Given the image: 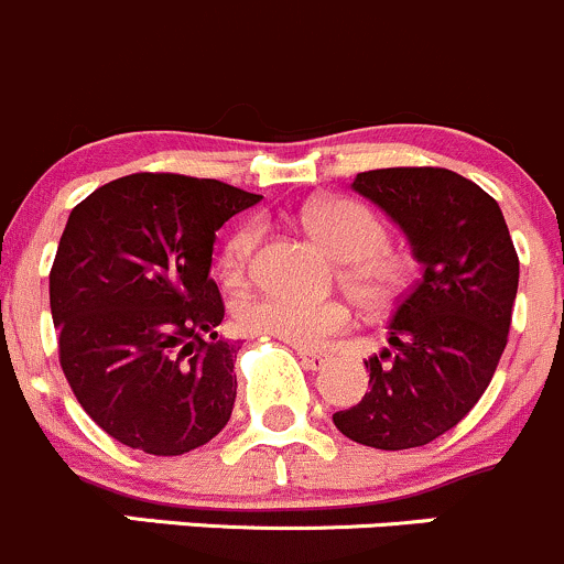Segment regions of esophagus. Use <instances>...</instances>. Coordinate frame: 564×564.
Here are the masks:
<instances>
[{
    "label": "esophagus",
    "instance_id": "1",
    "mask_svg": "<svg viewBox=\"0 0 564 564\" xmlns=\"http://www.w3.org/2000/svg\"><path fill=\"white\" fill-rule=\"evenodd\" d=\"M299 358H301V364H304L306 369H323V367H328L330 364V352H325V350H299Z\"/></svg>",
    "mask_w": 564,
    "mask_h": 564
}]
</instances>
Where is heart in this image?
I'll return each instance as SVG.
<instances>
[{
    "label": "heart",
    "instance_id": "b5f03b06",
    "mask_svg": "<svg viewBox=\"0 0 564 564\" xmlns=\"http://www.w3.org/2000/svg\"><path fill=\"white\" fill-rule=\"evenodd\" d=\"M301 223L339 263V282L352 299L371 312L391 310L410 284L408 254L388 243V228L361 200L315 197L301 208ZM263 225L241 223L225 241L219 269L230 284L249 274ZM239 323L247 334L274 336L288 345L312 350L325 339L350 328L352 315L345 301H299L290 295H258L239 306Z\"/></svg>",
    "mask_w": 564,
    "mask_h": 564
}]
</instances>
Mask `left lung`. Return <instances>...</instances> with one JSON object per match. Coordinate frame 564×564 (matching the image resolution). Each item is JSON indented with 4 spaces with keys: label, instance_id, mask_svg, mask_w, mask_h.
I'll return each mask as SVG.
<instances>
[{
    "label": "left lung",
    "instance_id": "8db88e82",
    "mask_svg": "<svg viewBox=\"0 0 564 564\" xmlns=\"http://www.w3.org/2000/svg\"><path fill=\"white\" fill-rule=\"evenodd\" d=\"M352 189L408 234L423 276L399 299L369 393L334 423L380 451L426 445L478 404L508 345L519 254L489 193L448 167H380Z\"/></svg>",
    "mask_w": 564,
    "mask_h": 564
}]
</instances>
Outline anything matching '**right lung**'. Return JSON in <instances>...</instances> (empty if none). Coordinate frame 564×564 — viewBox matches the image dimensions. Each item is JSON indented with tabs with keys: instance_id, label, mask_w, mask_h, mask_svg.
Returning <instances> with one entry per match:
<instances>
[{
	"instance_id": "add662e5",
	"label": "right lung",
	"mask_w": 564,
	"mask_h": 564,
	"mask_svg": "<svg viewBox=\"0 0 564 564\" xmlns=\"http://www.w3.org/2000/svg\"><path fill=\"white\" fill-rule=\"evenodd\" d=\"M258 200L217 178L132 173L69 212L48 276L59 364L80 408L127 448L182 456L230 421L236 345L217 336L212 252Z\"/></svg>"
}]
</instances>
